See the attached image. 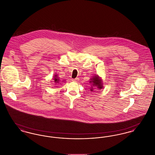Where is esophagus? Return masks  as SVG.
<instances>
[{
    "mask_svg": "<svg viewBox=\"0 0 155 155\" xmlns=\"http://www.w3.org/2000/svg\"><path fill=\"white\" fill-rule=\"evenodd\" d=\"M72 81H74V82H78V81H79V78H76L75 79H73Z\"/></svg>",
    "mask_w": 155,
    "mask_h": 155,
    "instance_id": "esophagus-1",
    "label": "esophagus"
}]
</instances>
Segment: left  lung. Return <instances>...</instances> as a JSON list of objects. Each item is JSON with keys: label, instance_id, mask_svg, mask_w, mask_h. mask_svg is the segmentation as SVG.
<instances>
[{"label": "left lung", "instance_id": "obj_1", "mask_svg": "<svg viewBox=\"0 0 155 155\" xmlns=\"http://www.w3.org/2000/svg\"><path fill=\"white\" fill-rule=\"evenodd\" d=\"M90 82H92V85L94 86H96L97 87V88L101 89L102 88V81L99 78L98 76H95L92 79V81H90ZM92 91V89L91 90Z\"/></svg>", "mask_w": 155, "mask_h": 155}]
</instances>
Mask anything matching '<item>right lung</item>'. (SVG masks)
Here are the masks:
<instances>
[{"mask_svg": "<svg viewBox=\"0 0 155 155\" xmlns=\"http://www.w3.org/2000/svg\"><path fill=\"white\" fill-rule=\"evenodd\" d=\"M54 82H56V83H59L60 80L58 78L57 75H55V77H54Z\"/></svg>", "mask_w": 155, "mask_h": 155, "instance_id": "right-lung-1", "label": "right lung"}]
</instances>
